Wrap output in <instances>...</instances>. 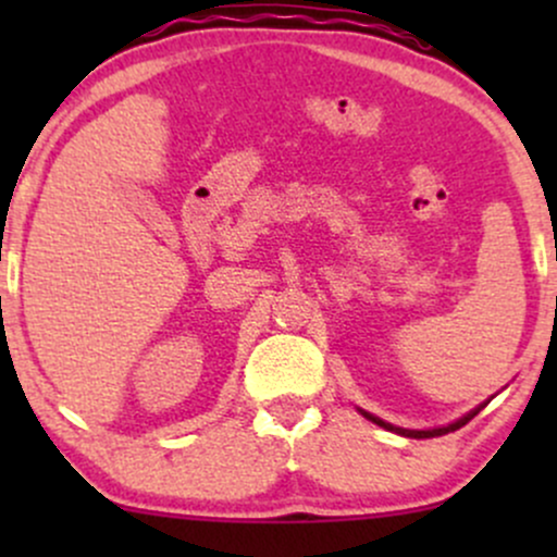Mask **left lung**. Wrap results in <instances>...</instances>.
<instances>
[{"label": "left lung", "instance_id": "1", "mask_svg": "<svg viewBox=\"0 0 557 557\" xmlns=\"http://www.w3.org/2000/svg\"><path fill=\"white\" fill-rule=\"evenodd\" d=\"M484 408V403L482 406H476L474 411H469V413H463L461 419H456V421H450V424H445V426H432V430H406V426H395V424H389V421H385V419H380V417H374V413H369V411H363V408H359V411L363 413V417H367L369 421H374L376 426H382V430H387V432H395V434H400V437H413V440H430V437H443V434H447V432H456V430H461L463 424H469L471 419L476 417L479 411H482Z\"/></svg>", "mask_w": 557, "mask_h": 557}]
</instances>
